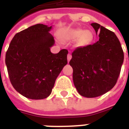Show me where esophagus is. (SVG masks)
<instances>
[{
    "label": "esophagus",
    "mask_w": 129,
    "mask_h": 129,
    "mask_svg": "<svg viewBox=\"0 0 129 129\" xmlns=\"http://www.w3.org/2000/svg\"><path fill=\"white\" fill-rule=\"evenodd\" d=\"M72 58V56H71V54H68L67 56V59H68V62H69L70 61V59Z\"/></svg>",
    "instance_id": "obj_1"
}]
</instances>
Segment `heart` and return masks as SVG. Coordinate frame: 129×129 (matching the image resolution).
Masks as SVG:
<instances>
[{
	"label": "heart",
	"instance_id": "obj_1",
	"mask_svg": "<svg viewBox=\"0 0 129 129\" xmlns=\"http://www.w3.org/2000/svg\"><path fill=\"white\" fill-rule=\"evenodd\" d=\"M61 39L63 41H75L77 39V46H86L92 42L94 36L92 31L82 29L66 30L62 33Z\"/></svg>",
	"mask_w": 129,
	"mask_h": 129
}]
</instances>
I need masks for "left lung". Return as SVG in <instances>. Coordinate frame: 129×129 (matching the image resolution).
<instances>
[{
    "mask_svg": "<svg viewBox=\"0 0 129 129\" xmlns=\"http://www.w3.org/2000/svg\"><path fill=\"white\" fill-rule=\"evenodd\" d=\"M91 25L99 41L73 51L70 65L74 85L83 97H99L116 84L124 61V52L115 33L97 23Z\"/></svg>",
    "mask_w": 129,
    "mask_h": 129,
    "instance_id": "left-lung-1",
    "label": "left lung"
}]
</instances>
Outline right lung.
I'll return each mask as SVG.
<instances>
[{
    "instance_id": "obj_1",
    "label": "right lung",
    "mask_w": 129,
    "mask_h": 129,
    "mask_svg": "<svg viewBox=\"0 0 129 129\" xmlns=\"http://www.w3.org/2000/svg\"><path fill=\"white\" fill-rule=\"evenodd\" d=\"M52 26L37 24L15 34L6 55L11 84L21 95L43 100L52 92L56 79L67 64V50L51 52L54 39Z\"/></svg>"
}]
</instances>
